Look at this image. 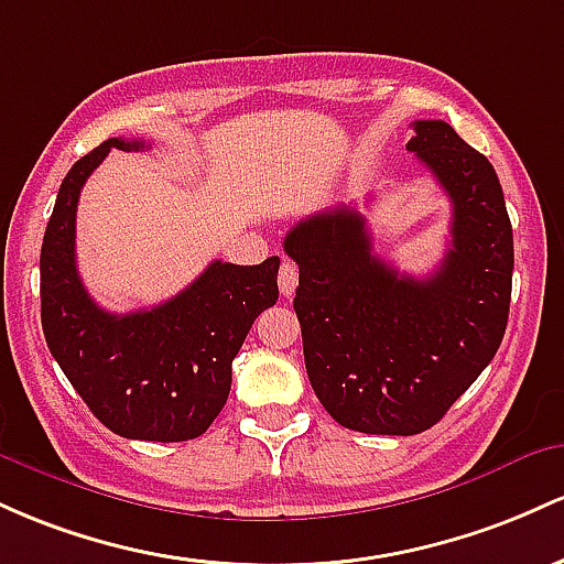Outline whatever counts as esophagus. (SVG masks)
Returning a JSON list of instances; mask_svg holds the SVG:
<instances>
[{
	"mask_svg": "<svg viewBox=\"0 0 564 564\" xmlns=\"http://www.w3.org/2000/svg\"><path fill=\"white\" fill-rule=\"evenodd\" d=\"M299 288V265L293 261H282L280 265V290L282 295H293Z\"/></svg>",
	"mask_w": 564,
	"mask_h": 564,
	"instance_id": "esophagus-1",
	"label": "esophagus"
}]
</instances>
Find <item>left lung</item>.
<instances>
[{"mask_svg":"<svg viewBox=\"0 0 564 564\" xmlns=\"http://www.w3.org/2000/svg\"><path fill=\"white\" fill-rule=\"evenodd\" d=\"M413 128L408 151L453 205V242L434 274L419 280L378 258L354 207L308 215L284 237L299 263L308 381L351 432L432 429L496 357L509 319L514 237L496 170L447 122Z\"/></svg>","mask_w":564,"mask_h":564,"instance_id":"obj_1","label":"left lung"}]
</instances>
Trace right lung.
<instances>
[{
    "label": "right lung",
    "instance_id": "obj_1",
    "mask_svg": "<svg viewBox=\"0 0 564 564\" xmlns=\"http://www.w3.org/2000/svg\"><path fill=\"white\" fill-rule=\"evenodd\" d=\"M111 149L138 151L145 143L109 138L82 156L58 188L40 258L44 340L63 376L113 434L186 442L205 434L229 400L234 357L256 316L280 295V258L258 265L213 261L160 306L104 312L77 271V202Z\"/></svg>",
    "mask_w": 564,
    "mask_h": 564
}]
</instances>
